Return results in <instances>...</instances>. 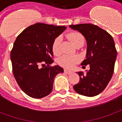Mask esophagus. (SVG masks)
<instances>
[{"label":"esophagus","instance_id":"obj_1","mask_svg":"<svg viewBox=\"0 0 122 122\" xmlns=\"http://www.w3.org/2000/svg\"><path fill=\"white\" fill-rule=\"evenodd\" d=\"M65 71V73L67 74H71L72 72L71 71H69V70H67V69H65V71Z\"/></svg>","mask_w":122,"mask_h":122}]
</instances>
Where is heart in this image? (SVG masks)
Returning <instances> with one entry per match:
<instances>
[{
	"instance_id": "obj_1",
	"label": "heart",
	"mask_w": 122,
	"mask_h": 122,
	"mask_svg": "<svg viewBox=\"0 0 122 122\" xmlns=\"http://www.w3.org/2000/svg\"><path fill=\"white\" fill-rule=\"evenodd\" d=\"M67 37L71 40L74 46L78 43H84V37L78 32H72L67 35ZM61 36H57L53 40L52 44V51L55 55H59L61 52L60 44H61ZM80 60V57L76 55H64L59 59L58 63L61 66L65 68H72Z\"/></svg>"
}]
</instances>
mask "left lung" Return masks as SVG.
Returning <instances> with one entry per match:
<instances>
[{
	"label": "left lung",
	"mask_w": 122,
	"mask_h": 122,
	"mask_svg": "<svg viewBox=\"0 0 122 122\" xmlns=\"http://www.w3.org/2000/svg\"><path fill=\"white\" fill-rule=\"evenodd\" d=\"M69 27L86 38V56L81 65L90 67L86 74L78 72L80 81L73 88L79 94L94 97L105 90L112 76L117 56L115 44L112 36L97 25L83 23Z\"/></svg>",
	"instance_id": "1"
}]
</instances>
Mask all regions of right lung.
I'll list each match as a JSON object with an SVG mask.
<instances>
[{"label":"right lung","mask_w":122,"mask_h":122,"mask_svg":"<svg viewBox=\"0 0 122 122\" xmlns=\"http://www.w3.org/2000/svg\"><path fill=\"white\" fill-rule=\"evenodd\" d=\"M66 28L38 23L23 30L14 42L10 55L13 73L20 88L29 97L40 99L48 95L56 75L63 72L61 66L50 65L53 62V40ZM44 63L48 66L41 68L40 65Z\"/></svg>","instance_id":"add662e5"}]
</instances>
